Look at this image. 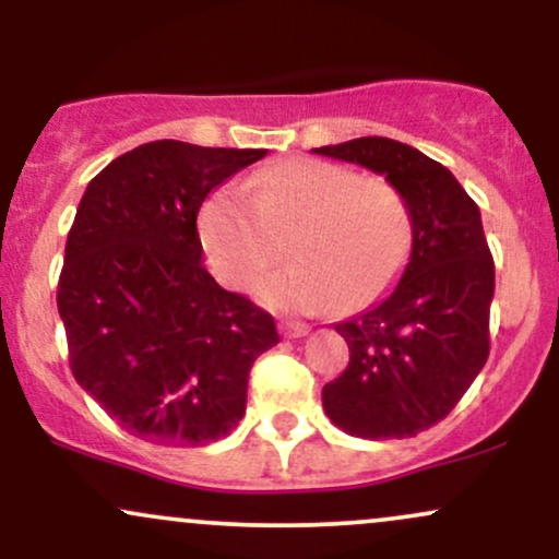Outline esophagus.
I'll return each mask as SVG.
<instances>
[{
  "mask_svg": "<svg viewBox=\"0 0 559 559\" xmlns=\"http://www.w3.org/2000/svg\"><path fill=\"white\" fill-rule=\"evenodd\" d=\"M281 331H284V336L288 338H299L310 333V325L299 323V320H284V323H281Z\"/></svg>",
  "mask_w": 559,
  "mask_h": 559,
  "instance_id": "obj_1",
  "label": "esophagus"
}]
</instances>
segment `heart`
Returning <instances> with one entry per match:
<instances>
[{
  "label": "heart",
  "mask_w": 559,
  "mask_h": 559,
  "mask_svg": "<svg viewBox=\"0 0 559 559\" xmlns=\"http://www.w3.org/2000/svg\"><path fill=\"white\" fill-rule=\"evenodd\" d=\"M199 236L223 284L260 286L267 305L316 312L333 299L357 310L394 284L413 247V213L400 189L323 159H286L221 186L199 213Z\"/></svg>",
  "instance_id": "obj_1"
}]
</instances>
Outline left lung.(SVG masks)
Listing matches in <instances>:
<instances>
[{"label": "left lung", "mask_w": 559, "mask_h": 559, "mask_svg": "<svg viewBox=\"0 0 559 559\" xmlns=\"http://www.w3.org/2000/svg\"><path fill=\"white\" fill-rule=\"evenodd\" d=\"M312 152L386 176L413 213L400 284L333 325L349 365L323 386L325 415L342 431L409 439L452 413L489 357L493 260L478 204L444 165L402 141L362 136Z\"/></svg>", "instance_id": "8db88e82"}]
</instances>
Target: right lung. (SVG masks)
Returning a JSON list of instances; mask_svg holds the SVG:
<instances>
[{"mask_svg": "<svg viewBox=\"0 0 559 559\" xmlns=\"http://www.w3.org/2000/svg\"><path fill=\"white\" fill-rule=\"evenodd\" d=\"M267 150L150 141L83 191L57 310L70 370L136 439L204 447L239 426L252 362L278 344L273 318L202 265L197 215Z\"/></svg>", "mask_w": 559, "mask_h": 559, "instance_id": "add662e5", "label": "right lung"}]
</instances>
